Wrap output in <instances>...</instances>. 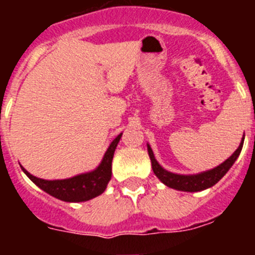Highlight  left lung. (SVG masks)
Masks as SVG:
<instances>
[{
    "label": "left lung",
    "instance_id": "obj_1",
    "mask_svg": "<svg viewBox=\"0 0 255 255\" xmlns=\"http://www.w3.org/2000/svg\"><path fill=\"white\" fill-rule=\"evenodd\" d=\"M243 144H244V138H243L238 149L233 153V155H230L226 161L222 162L217 167L204 171V172L197 173V175H179V173H172L170 171L164 170L161 164L157 162V159L154 158V154H153V150L149 144H148L147 147L148 154H149L150 162H152L153 172H154L155 176L163 182L164 185L181 191H200L217 184L226 175L227 171L231 168L234 162L236 161V158H238L240 152H242Z\"/></svg>",
    "mask_w": 255,
    "mask_h": 255
}]
</instances>
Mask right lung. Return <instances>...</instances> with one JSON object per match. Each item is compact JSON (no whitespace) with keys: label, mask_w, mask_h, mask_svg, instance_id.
Wrapping results in <instances>:
<instances>
[{"label":"right lung","mask_w":255,"mask_h":255,"mask_svg":"<svg viewBox=\"0 0 255 255\" xmlns=\"http://www.w3.org/2000/svg\"><path fill=\"white\" fill-rule=\"evenodd\" d=\"M121 135L123 132L114 139L108 149L106 150L100 166L91 172L80 173V175L64 180H44L33 176L24 167H21V170L38 188L57 199L70 202V203H78V202L93 199L102 194L107 188L108 181L111 180L112 158H114L117 144L121 139Z\"/></svg>","instance_id":"add662e5"}]
</instances>
